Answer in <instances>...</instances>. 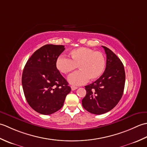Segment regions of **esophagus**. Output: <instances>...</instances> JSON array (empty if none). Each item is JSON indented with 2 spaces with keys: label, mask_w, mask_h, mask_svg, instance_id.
Listing matches in <instances>:
<instances>
[{
  "label": "esophagus",
  "mask_w": 147,
  "mask_h": 147,
  "mask_svg": "<svg viewBox=\"0 0 147 147\" xmlns=\"http://www.w3.org/2000/svg\"><path fill=\"white\" fill-rule=\"evenodd\" d=\"M71 87V90H73H73H76L78 88L77 86H74V85H72Z\"/></svg>",
  "instance_id": "34e87169"
}]
</instances>
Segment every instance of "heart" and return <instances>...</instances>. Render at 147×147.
I'll list each match as a JSON object with an SVG mask.
<instances>
[{
    "instance_id": "obj_1",
    "label": "heart",
    "mask_w": 147,
    "mask_h": 147,
    "mask_svg": "<svg viewBox=\"0 0 147 147\" xmlns=\"http://www.w3.org/2000/svg\"><path fill=\"white\" fill-rule=\"evenodd\" d=\"M55 65L59 71L66 74L76 69L80 71L72 74L68 80L73 85H83L90 80L100 77L105 69L106 61L104 54L87 47H80L72 50L69 59L64 55L59 56Z\"/></svg>"
}]
</instances>
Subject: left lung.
<instances>
[{
  "instance_id": "obj_1",
  "label": "left lung",
  "mask_w": 147,
  "mask_h": 147,
  "mask_svg": "<svg viewBox=\"0 0 147 147\" xmlns=\"http://www.w3.org/2000/svg\"><path fill=\"white\" fill-rule=\"evenodd\" d=\"M102 47L107 56L105 71L95 82L85 86L86 94L82 100L84 109L97 115L110 111L118 104L125 84L123 64L111 50Z\"/></svg>"
}]
</instances>
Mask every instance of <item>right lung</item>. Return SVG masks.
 I'll list each match as a JSON object with an SVG mask.
<instances>
[{"instance_id": "1", "label": "right lung", "mask_w": 147, "mask_h": 147, "mask_svg": "<svg viewBox=\"0 0 147 147\" xmlns=\"http://www.w3.org/2000/svg\"><path fill=\"white\" fill-rule=\"evenodd\" d=\"M64 45L47 44L28 60L22 74V85L27 102L33 110L52 114L64 105L71 87L56 67L55 61Z\"/></svg>"}]
</instances>
